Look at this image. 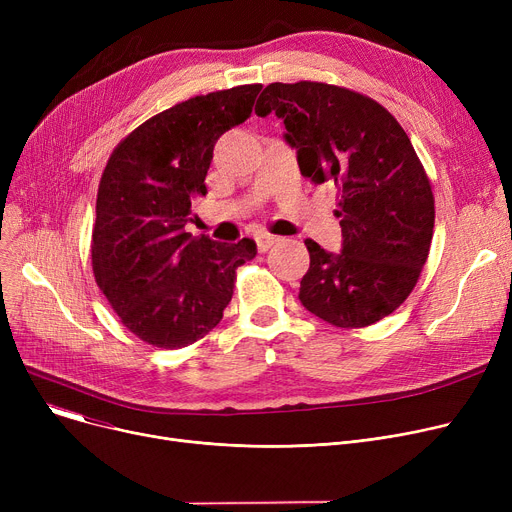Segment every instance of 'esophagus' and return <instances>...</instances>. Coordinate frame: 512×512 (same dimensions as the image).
Listing matches in <instances>:
<instances>
[{
    "label": "esophagus",
    "instance_id": "34e87169",
    "mask_svg": "<svg viewBox=\"0 0 512 512\" xmlns=\"http://www.w3.org/2000/svg\"><path fill=\"white\" fill-rule=\"evenodd\" d=\"M255 242H257V249H259V253H265V251L270 249L272 245H276V242H278V236H274V234H270V232H261V234H257V236H255Z\"/></svg>",
    "mask_w": 512,
    "mask_h": 512
}]
</instances>
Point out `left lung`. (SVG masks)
Returning <instances> with one entry per match:
<instances>
[{"label":"left lung","instance_id":"left-lung-1","mask_svg":"<svg viewBox=\"0 0 512 512\" xmlns=\"http://www.w3.org/2000/svg\"><path fill=\"white\" fill-rule=\"evenodd\" d=\"M284 120L301 174L338 188L342 253L311 238L299 299L336 328H365L407 301L434 236V193L411 139L375 99L299 80L272 83L255 114Z\"/></svg>","mask_w":512,"mask_h":512}]
</instances>
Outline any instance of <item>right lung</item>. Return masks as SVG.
Masks as SVG:
<instances>
[{"mask_svg": "<svg viewBox=\"0 0 512 512\" xmlns=\"http://www.w3.org/2000/svg\"><path fill=\"white\" fill-rule=\"evenodd\" d=\"M261 85L197 95L155 114L118 143L101 174L91 234L93 276L122 324L157 348H182L224 317L236 270L255 257L193 236L191 201L205 195L213 145L245 122Z\"/></svg>", "mask_w": 512, "mask_h": 512, "instance_id": "obj_1", "label": "right lung"}]
</instances>
